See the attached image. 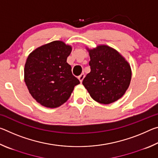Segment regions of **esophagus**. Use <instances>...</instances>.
Returning <instances> with one entry per match:
<instances>
[{
    "instance_id": "obj_1",
    "label": "esophagus",
    "mask_w": 158,
    "mask_h": 158,
    "mask_svg": "<svg viewBox=\"0 0 158 158\" xmlns=\"http://www.w3.org/2000/svg\"><path fill=\"white\" fill-rule=\"evenodd\" d=\"M84 77H85V74H84V73H82L81 75H79V77H78V79H79V80L80 81V82H82V81H83V79H84Z\"/></svg>"
}]
</instances>
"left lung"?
Instances as JSON below:
<instances>
[{
    "label": "left lung",
    "mask_w": 158,
    "mask_h": 158,
    "mask_svg": "<svg viewBox=\"0 0 158 158\" xmlns=\"http://www.w3.org/2000/svg\"><path fill=\"white\" fill-rule=\"evenodd\" d=\"M90 72L82 84L93 100L110 104L121 98L129 87L132 71L130 65L117 52L106 45L89 49Z\"/></svg>",
    "instance_id": "obj_1"
}]
</instances>
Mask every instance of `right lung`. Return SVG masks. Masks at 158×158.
<instances>
[{
    "label": "right lung",
    "mask_w": 158,
    "mask_h": 158,
    "mask_svg": "<svg viewBox=\"0 0 158 158\" xmlns=\"http://www.w3.org/2000/svg\"><path fill=\"white\" fill-rule=\"evenodd\" d=\"M72 47L53 41L29 54L24 68V81L35 100L48 108L62 105L70 97L79 80L72 73L67 58Z\"/></svg>",
    "instance_id": "obj_1"
}]
</instances>
